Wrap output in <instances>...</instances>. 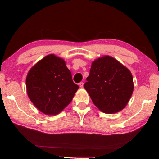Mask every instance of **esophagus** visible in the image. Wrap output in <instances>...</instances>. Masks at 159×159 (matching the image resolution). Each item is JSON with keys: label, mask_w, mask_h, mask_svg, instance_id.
Masks as SVG:
<instances>
[{"label": "esophagus", "mask_w": 159, "mask_h": 159, "mask_svg": "<svg viewBox=\"0 0 159 159\" xmlns=\"http://www.w3.org/2000/svg\"><path fill=\"white\" fill-rule=\"evenodd\" d=\"M80 88H84V83L83 82H81V83H80Z\"/></svg>", "instance_id": "obj_1"}]
</instances>
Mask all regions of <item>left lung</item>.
<instances>
[{
	"mask_svg": "<svg viewBox=\"0 0 159 159\" xmlns=\"http://www.w3.org/2000/svg\"><path fill=\"white\" fill-rule=\"evenodd\" d=\"M84 88L101 111L112 114L125 107L133 88V76L117 60L105 56L94 60Z\"/></svg>",
	"mask_w": 159,
	"mask_h": 159,
	"instance_id": "obj_1",
	"label": "left lung"
}]
</instances>
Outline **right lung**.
Segmentation results:
<instances>
[{"label":"right lung","mask_w":159,"mask_h":159,"mask_svg":"<svg viewBox=\"0 0 159 159\" xmlns=\"http://www.w3.org/2000/svg\"><path fill=\"white\" fill-rule=\"evenodd\" d=\"M28 98L41 112L55 115L71 102L79 86L74 83L65 61L45 56L29 70L26 80Z\"/></svg>","instance_id":"add662e5"}]
</instances>
